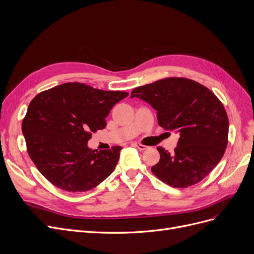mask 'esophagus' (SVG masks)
Instances as JSON below:
<instances>
[{"label": "esophagus", "instance_id": "1", "mask_svg": "<svg viewBox=\"0 0 254 254\" xmlns=\"http://www.w3.org/2000/svg\"><path fill=\"white\" fill-rule=\"evenodd\" d=\"M133 146L136 147L139 151H143V150H147L149 147L148 146H144V144L140 143V142H133Z\"/></svg>", "mask_w": 254, "mask_h": 254}]
</instances>
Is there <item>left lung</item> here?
<instances>
[{"mask_svg": "<svg viewBox=\"0 0 254 254\" xmlns=\"http://www.w3.org/2000/svg\"><path fill=\"white\" fill-rule=\"evenodd\" d=\"M133 97L155 108L160 127L180 134L174 153L157 148L160 160L151 170L162 182L186 188L219 163L228 141V118L211 90L189 78L167 77L135 88Z\"/></svg>", "mask_w": 254, "mask_h": 254, "instance_id": "1", "label": "left lung"}]
</instances>
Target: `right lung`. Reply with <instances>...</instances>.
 I'll use <instances>...</instances> for the list:
<instances>
[{
  "label": "right lung",
  "instance_id": "right-lung-1",
  "mask_svg": "<svg viewBox=\"0 0 254 254\" xmlns=\"http://www.w3.org/2000/svg\"><path fill=\"white\" fill-rule=\"evenodd\" d=\"M128 93L102 91L67 82L43 91L30 102L21 130L30 158L56 187L83 192L99 185L118 163L120 146L97 152L88 147L92 133Z\"/></svg>",
  "mask_w": 254,
  "mask_h": 254
}]
</instances>
